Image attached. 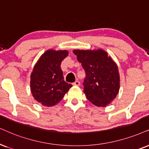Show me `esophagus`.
<instances>
[{"instance_id":"esophagus-1","label":"esophagus","mask_w":149,"mask_h":149,"mask_svg":"<svg viewBox=\"0 0 149 149\" xmlns=\"http://www.w3.org/2000/svg\"><path fill=\"white\" fill-rule=\"evenodd\" d=\"M80 82H79L78 80H76V81H75L74 82H73V85H74V86H79L80 85Z\"/></svg>"}]
</instances>
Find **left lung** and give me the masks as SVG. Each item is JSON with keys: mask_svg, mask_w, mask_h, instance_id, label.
Listing matches in <instances>:
<instances>
[{"mask_svg": "<svg viewBox=\"0 0 149 149\" xmlns=\"http://www.w3.org/2000/svg\"><path fill=\"white\" fill-rule=\"evenodd\" d=\"M84 71V93L97 107H105L114 100L120 88L118 67L107 52L98 50H73Z\"/></svg>", "mask_w": 149, "mask_h": 149, "instance_id": "obj_1", "label": "left lung"}]
</instances>
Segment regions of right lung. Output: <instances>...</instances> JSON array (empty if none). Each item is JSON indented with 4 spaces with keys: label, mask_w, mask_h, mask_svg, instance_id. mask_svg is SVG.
Listing matches in <instances>:
<instances>
[{
    "label": "right lung",
    "mask_w": 149,
    "mask_h": 149,
    "mask_svg": "<svg viewBox=\"0 0 149 149\" xmlns=\"http://www.w3.org/2000/svg\"><path fill=\"white\" fill-rule=\"evenodd\" d=\"M67 51L48 50L43 54L31 74V91L36 100L52 107L63 98L72 85L64 80L61 65Z\"/></svg>",
    "instance_id": "obj_1"
}]
</instances>
